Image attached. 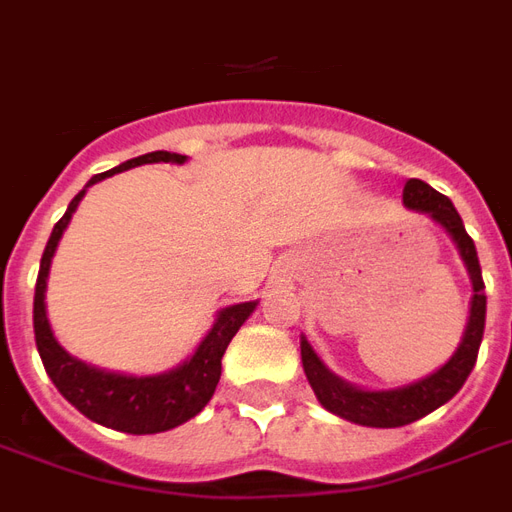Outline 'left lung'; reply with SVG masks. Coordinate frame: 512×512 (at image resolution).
<instances>
[{"label":"left lung","mask_w":512,"mask_h":512,"mask_svg":"<svg viewBox=\"0 0 512 512\" xmlns=\"http://www.w3.org/2000/svg\"><path fill=\"white\" fill-rule=\"evenodd\" d=\"M404 204L412 210L428 212L436 223H442L450 237L458 245V251L464 256L466 270L472 275V311H469V324H466L464 341L458 346V352L450 357L436 374L425 376L423 382H414L401 390H387V393H368V390H357L352 384L341 382L333 376L324 363L316 357L311 343L302 338V368L311 382L313 393L322 401L324 409L333 414L352 420L357 425H371V428H398V425H409L420 420L425 414H431L442 404H447L461 387H464L466 376L472 374L477 363V352H480V341H483V330H486V283H483V272H480V261L472 237L466 234L464 220L455 212L453 201L442 196L439 190L425 185L423 179H409L404 188Z\"/></svg>","instance_id":"1"}]
</instances>
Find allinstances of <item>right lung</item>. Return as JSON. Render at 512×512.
Here are the masks:
<instances>
[{
    "instance_id": "add662e5",
    "label": "right lung",
    "mask_w": 512,
    "mask_h": 512,
    "mask_svg": "<svg viewBox=\"0 0 512 512\" xmlns=\"http://www.w3.org/2000/svg\"><path fill=\"white\" fill-rule=\"evenodd\" d=\"M158 160H163V163H185V155L163 152V149L149 152V155L128 160V163H122V166L106 171V174H95L89 179V185H95V182L111 177L117 171L133 169V166H141V163H158ZM81 196H84V190L70 201L67 212L59 218L51 237H48L43 259H40V272H37L35 283V341L40 360L46 365V374L51 376V382L57 384L59 393L65 395L78 412L87 414L89 420H95V423L114 428V431H125V434H160V431L177 428V425L188 423L190 417H196L204 406L210 404L212 393L218 387L223 352H226L231 338L237 335L242 322L253 313L256 302H240V305H231L226 311H220L218 322L210 330V335L201 341L196 354L190 357L188 363L179 365L169 374H106V371L89 368L76 357H70L59 346L54 333H51V324H48L46 278L59 237H62V231L73 218Z\"/></svg>"
}]
</instances>
